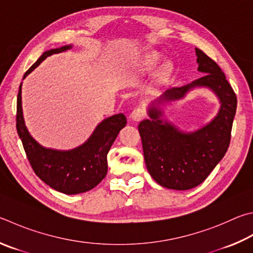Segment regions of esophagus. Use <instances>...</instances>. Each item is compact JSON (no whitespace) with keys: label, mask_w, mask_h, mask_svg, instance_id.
<instances>
[{"label":"esophagus","mask_w":253,"mask_h":253,"mask_svg":"<svg viewBox=\"0 0 253 253\" xmlns=\"http://www.w3.org/2000/svg\"><path fill=\"white\" fill-rule=\"evenodd\" d=\"M145 115H146V111H145V108H142V107H136L134 111L131 112V114H130V118L132 119V121H135V122H139L140 119H142L145 117Z\"/></svg>","instance_id":"esophagus-1"}]
</instances>
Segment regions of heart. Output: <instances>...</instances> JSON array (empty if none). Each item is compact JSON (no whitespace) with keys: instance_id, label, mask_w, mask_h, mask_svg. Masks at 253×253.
Segmentation results:
<instances>
[{"instance_id":"heart-1","label":"heart","mask_w":253,"mask_h":253,"mask_svg":"<svg viewBox=\"0 0 253 253\" xmlns=\"http://www.w3.org/2000/svg\"><path fill=\"white\" fill-rule=\"evenodd\" d=\"M157 62H158V56H157V55L151 54V55H148V56L146 57L144 65L147 68H151V67H154L156 64H157ZM168 73H169V66L168 65H165L162 68V70H160V72H159V79L160 80H165V79H166V76L168 75Z\"/></svg>"}]
</instances>
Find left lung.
I'll return each instance as SVG.
<instances>
[{
    "instance_id": "1",
    "label": "left lung",
    "mask_w": 253,
    "mask_h": 253,
    "mask_svg": "<svg viewBox=\"0 0 253 253\" xmlns=\"http://www.w3.org/2000/svg\"><path fill=\"white\" fill-rule=\"evenodd\" d=\"M196 55L203 76L188 85L167 89L149 107L150 118L138 125L147 169L156 182L168 189L188 190L205 181L226 155L231 139L237 96L218 64L199 48ZM195 86L212 90L220 100V109L200 130L185 133L163 121L161 110L155 106L181 99Z\"/></svg>"
}]
</instances>
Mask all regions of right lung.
<instances>
[{"label":"right lung","instance_id":"add662e5","mask_svg":"<svg viewBox=\"0 0 253 253\" xmlns=\"http://www.w3.org/2000/svg\"><path fill=\"white\" fill-rule=\"evenodd\" d=\"M72 48L65 45L44 52L27 71L23 80L47 56ZM124 114L108 117L96 127L86 142L71 150H55L41 146L27 130L22 111V84L17 94L16 129L26 157L41 180L66 195H76L93 189L107 173V154L119 130L126 126Z\"/></svg>","mask_w":253,"mask_h":253}]
</instances>
